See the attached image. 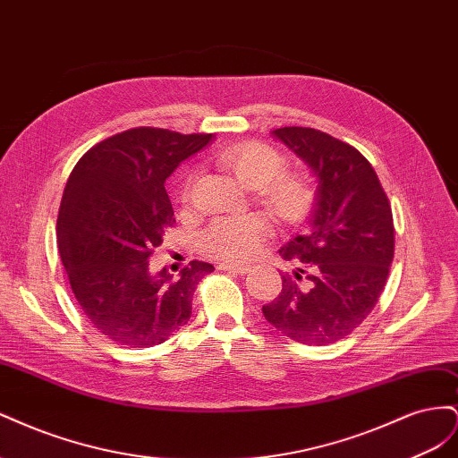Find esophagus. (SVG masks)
Wrapping results in <instances>:
<instances>
[{
	"instance_id": "34e87169",
	"label": "esophagus",
	"mask_w": 458,
	"mask_h": 458,
	"mask_svg": "<svg viewBox=\"0 0 458 458\" xmlns=\"http://www.w3.org/2000/svg\"><path fill=\"white\" fill-rule=\"evenodd\" d=\"M219 269H221V271H229V273H239V275H244V273L250 271V267L239 266V263H229V261L219 263Z\"/></svg>"
}]
</instances>
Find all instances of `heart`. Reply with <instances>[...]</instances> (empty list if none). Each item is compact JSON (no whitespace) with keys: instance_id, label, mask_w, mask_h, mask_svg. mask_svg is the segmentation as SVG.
I'll use <instances>...</instances> for the list:
<instances>
[{"instance_id":"heart-1","label":"heart","mask_w":458,"mask_h":458,"mask_svg":"<svg viewBox=\"0 0 458 458\" xmlns=\"http://www.w3.org/2000/svg\"><path fill=\"white\" fill-rule=\"evenodd\" d=\"M216 162L250 189H258L261 202L283 224H298L313 206L311 179L301 172H283L286 160L279 150L261 141H242L221 147ZM191 177L183 195L189 197ZM271 227L259 214L216 217L199 237L200 250L216 259L248 261L259 254Z\"/></svg>"}]
</instances>
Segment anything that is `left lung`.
I'll use <instances>...</instances> for the list:
<instances>
[{
    "label": "left lung",
    "instance_id": "8db88e82",
    "mask_svg": "<svg viewBox=\"0 0 458 458\" xmlns=\"http://www.w3.org/2000/svg\"><path fill=\"white\" fill-rule=\"evenodd\" d=\"M273 135L315 172L317 208L310 229L281 256L298 271L261 311L290 340L335 344L377 306L394 259L392 206L370 162L355 147L313 128H279Z\"/></svg>",
    "mask_w": 458,
    "mask_h": 458
}]
</instances>
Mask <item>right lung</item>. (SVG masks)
I'll return each instance as SVG.
<instances>
[{
	"label": "right lung",
	"instance_id": "1",
	"mask_svg": "<svg viewBox=\"0 0 458 458\" xmlns=\"http://www.w3.org/2000/svg\"><path fill=\"white\" fill-rule=\"evenodd\" d=\"M212 133L131 128L91 147L68 177L57 217L59 254L89 323L118 345L150 348L191 317L197 284L214 266L189 261L177 276L150 271L175 224L164 182Z\"/></svg>",
	"mask_w": 458,
	"mask_h": 458
}]
</instances>
